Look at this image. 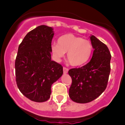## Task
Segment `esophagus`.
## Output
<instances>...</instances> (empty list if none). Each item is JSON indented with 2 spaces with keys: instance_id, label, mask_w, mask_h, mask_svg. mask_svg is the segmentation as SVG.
<instances>
[{
  "instance_id": "1",
  "label": "esophagus",
  "mask_w": 125,
  "mask_h": 125,
  "mask_svg": "<svg viewBox=\"0 0 125 125\" xmlns=\"http://www.w3.org/2000/svg\"><path fill=\"white\" fill-rule=\"evenodd\" d=\"M68 71H69V69L66 67H63V72H64V74H66V73H68Z\"/></svg>"
}]
</instances>
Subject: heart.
Wrapping results in <instances>:
<instances>
[{
	"label": "heart",
	"mask_w": 125,
	"mask_h": 125,
	"mask_svg": "<svg viewBox=\"0 0 125 125\" xmlns=\"http://www.w3.org/2000/svg\"><path fill=\"white\" fill-rule=\"evenodd\" d=\"M52 44L51 51L53 58L59 61L67 52V58L73 66H81L89 60L93 51L91 42L72 34H65Z\"/></svg>",
	"instance_id": "obj_1"
}]
</instances>
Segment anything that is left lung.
<instances>
[{
    "label": "left lung",
    "instance_id": "left-lung-1",
    "mask_svg": "<svg viewBox=\"0 0 125 125\" xmlns=\"http://www.w3.org/2000/svg\"><path fill=\"white\" fill-rule=\"evenodd\" d=\"M94 49L90 61L80 68L69 71L72 83L69 97L73 101L85 104L98 97L107 86L111 55L107 46L95 36L90 37Z\"/></svg>",
    "mask_w": 125,
    "mask_h": 125
}]
</instances>
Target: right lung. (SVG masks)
<instances>
[{
  "mask_svg": "<svg viewBox=\"0 0 125 125\" xmlns=\"http://www.w3.org/2000/svg\"><path fill=\"white\" fill-rule=\"evenodd\" d=\"M53 35V28L39 26L28 32L19 46L15 62L17 85L32 101H47L52 83L63 74L62 65L51 60Z\"/></svg>",
  "mask_w": 125,
  "mask_h": 125,
  "instance_id": "1",
  "label": "right lung"
}]
</instances>
